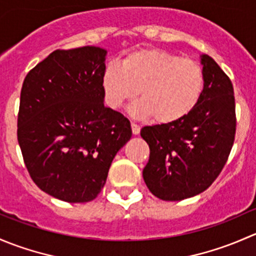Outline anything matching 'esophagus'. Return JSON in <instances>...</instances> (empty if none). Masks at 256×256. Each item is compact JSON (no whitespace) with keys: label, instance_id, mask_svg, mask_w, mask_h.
I'll return each instance as SVG.
<instances>
[{"label":"esophagus","instance_id":"1","mask_svg":"<svg viewBox=\"0 0 256 256\" xmlns=\"http://www.w3.org/2000/svg\"><path fill=\"white\" fill-rule=\"evenodd\" d=\"M131 128H132V134L134 135H138L140 134V126L136 125V124H131Z\"/></svg>","mask_w":256,"mask_h":256}]
</instances>
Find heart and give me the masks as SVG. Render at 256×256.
I'll return each instance as SVG.
<instances>
[{"label":"heart","instance_id":"heart-1","mask_svg":"<svg viewBox=\"0 0 256 256\" xmlns=\"http://www.w3.org/2000/svg\"><path fill=\"white\" fill-rule=\"evenodd\" d=\"M102 89L112 110L121 109L138 90L141 99L131 105V115L144 120L154 118L167 125L182 120L197 106L204 90V72L194 59L161 49H141L105 68Z\"/></svg>","mask_w":256,"mask_h":256}]
</instances>
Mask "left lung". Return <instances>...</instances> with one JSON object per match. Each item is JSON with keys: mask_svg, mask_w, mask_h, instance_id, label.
Segmentation results:
<instances>
[{"mask_svg": "<svg viewBox=\"0 0 256 256\" xmlns=\"http://www.w3.org/2000/svg\"><path fill=\"white\" fill-rule=\"evenodd\" d=\"M204 90L197 106L182 120L144 126L150 147L142 176L162 200H182L206 190L223 170L236 138L233 84L213 58L203 54Z\"/></svg>", "mask_w": 256, "mask_h": 256, "instance_id": "1", "label": "left lung"}]
</instances>
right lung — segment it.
Instances as JSON below:
<instances>
[{
  "label": "right lung",
  "instance_id": "obj_1",
  "mask_svg": "<svg viewBox=\"0 0 256 256\" xmlns=\"http://www.w3.org/2000/svg\"><path fill=\"white\" fill-rule=\"evenodd\" d=\"M105 56L92 46L54 50L20 90L17 138L24 164L43 192L64 202L95 200L132 135L130 121L104 106Z\"/></svg>",
  "mask_w": 256,
  "mask_h": 256
}]
</instances>
